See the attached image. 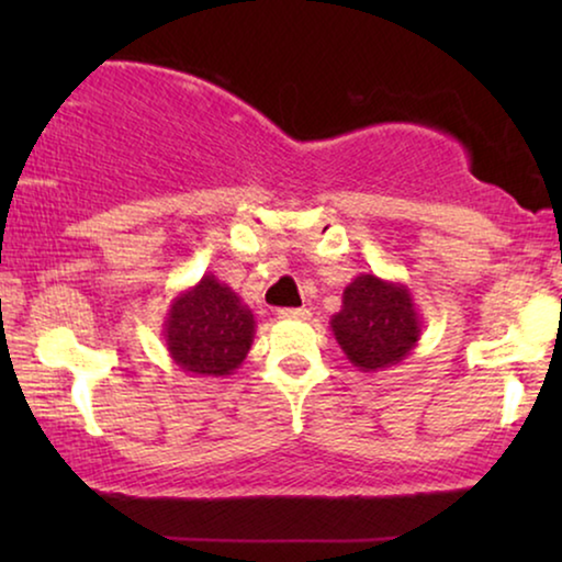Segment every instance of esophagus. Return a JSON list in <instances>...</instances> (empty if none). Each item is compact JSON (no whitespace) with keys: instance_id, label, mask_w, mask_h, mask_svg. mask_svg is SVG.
Masks as SVG:
<instances>
[{"instance_id":"1","label":"esophagus","mask_w":562,"mask_h":562,"mask_svg":"<svg viewBox=\"0 0 562 562\" xmlns=\"http://www.w3.org/2000/svg\"><path fill=\"white\" fill-rule=\"evenodd\" d=\"M279 317H286V319H306V317H310V310H304V306H296V310H279Z\"/></svg>"}]
</instances>
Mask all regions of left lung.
<instances>
[{
	"label": "left lung",
	"mask_w": 562,
	"mask_h": 562,
	"mask_svg": "<svg viewBox=\"0 0 562 562\" xmlns=\"http://www.w3.org/2000/svg\"><path fill=\"white\" fill-rule=\"evenodd\" d=\"M333 335L358 371L391 368L417 348L422 317L402 281L360 273L342 291V310L329 319Z\"/></svg>",
	"instance_id": "1"
}]
</instances>
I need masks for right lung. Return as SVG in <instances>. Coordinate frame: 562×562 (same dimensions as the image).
<instances>
[{"label":"right lung","mask_w":562,"mask_h":562,"mask_svg":"<svg viewBox=\"0 0 562 562\" xmlns=\"http://www.w3.org/2000/svg\"><path fill=\"white\" fill-rule=\"evenodd\" d=\"M256 317L227 283L204 273L202 281L179 291L164 322V340L173 363L191 375L235 373L248 358Z\"/></svg>","instance_id":"right-lung-1"}]
</instances>
